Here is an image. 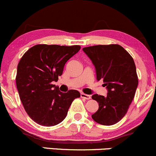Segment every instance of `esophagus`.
<instances>
[{
    "label": "esophagus",
    "mask_w": 156,
    "mask_h": 156,
    "mask_svg": "<svg viewBox=\"0 0 156 156\" xmlns=\"http://www.w3.org/2000/svg\"><path fill=\"white\" fill-rule=\"evenodd\" d=\"M81 98H83V99H87V100H88V99H90V95H87V94H85V93H81Z\"/></svg>",
    "instance_id": "34e87169"
}]
</instances>
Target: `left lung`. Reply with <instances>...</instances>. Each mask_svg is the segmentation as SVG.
I'll use <instances>...</instances> for the list:
<instances>
[{"label": "left lung", "instance_id": "8db88e82", "mask_svg": "<svg viewBox=\"0 0 156 156\" xmlns=\"http://www.w3.org/2000/svg\"><path fill=\"white\" fill-rule=\"evenodd\" d=\"M83 51L95 66L97 80H103L108 92L105 97L92 96L99 103L92 118L101 125L116 124L127 113L138 84L133 58L117 44L85 47Z\"/></svg>", "mask_w": 156, "mask_h": 156}]
</instances>
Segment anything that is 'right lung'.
I'll list each match as a JSON object with an SVG mask.
<instances>
[{
  "label": "right lung",
  "instance_id": "add662e5",
  "mask_svg": "<svg viewBox=\"0 0 156 156\" xmlns=\"http://www.w3.org/2000/svg\"><path fill=\"white\" fill-rule=\"evenodd\" d=\"M80 45L39 44L24 54L17 67L16 87L27 115L39 125L54 126L61 122L78 90L59 91L53 81H58L67 61Z\"/></svg>",
  "mask_w": 156,
  "mask_h": 156
}]
</instances>
